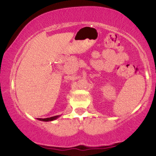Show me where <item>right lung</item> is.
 Returning <instances> with one entry per match:
<instances>
[{"mask_svg":"<svg viewBox=\"0 0 156 156\" xmlns=\"http://www.w3.org/2000/svg\"><path fill=\"white\" fill-rule=\"evenodd\" d=\"M60 117V115L58 116H54V117H48V118H44V119H42V118H37L38 120L40 121H44V122H49V121H53L55 119H56L57 118H58Z\"/></svg>","mask_w":156,"mask_h":156,"instance_id":"obj_1","label":"right lung"}]
</instances>
